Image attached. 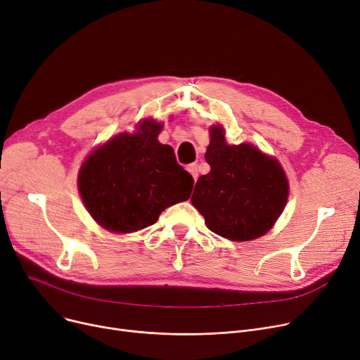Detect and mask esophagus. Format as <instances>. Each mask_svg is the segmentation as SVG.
<instances>
[{
  "instance_id": "34e87169",
  "label": "esophagus",
  "mask_w": 360,
  "mask_h": 360,
  "mask_svg": "<svg viewBox=\"0 0 360 360\" xmlns=\"http://www.w3.org/2000/svg\"><path fill=\"white\" fill-rule=\"evenodd\" d=\"M188 172H190L191 175H193V178L194 179H197L198 178V165L197 163H191V165H188Z\"/></svg>"
}]
</instances>
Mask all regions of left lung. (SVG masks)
<instances>
[{"mask_svg":"<svg viewBox=\"0 0 360 360\" xmlns=\"http://www.w3.org/2000/svg\"><path fill=\"white\" fill-rule=\"evenodd\" d=\"M205 162L210 172L198 178L191 201L207 228L231 240H251L267 233L289 194L278 162L251 144H226L219 125L210 129Z\"/></svg>","mask_w":360,"mask_h":360,"instance_id":"1","label":"left lung"}]
</instances>
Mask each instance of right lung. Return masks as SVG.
<instances>
[{
  "mask_svg": "<svg viewBox=\"0 0 360 360\" xmlns=\"http://www.w3.org/2000/svg\"><path fill=\"white\" fill-rule=\"evenodd\" d=\"M162 129L143 121L134 134L113 137L86 159L79 188L90 216L110 232L129 233L155 224L169 205L190 198L194 178L160 144Z\"/></svg>",
  "mask_w": 360,
  "mask_h": 360,
  "instance_id": "add662e5",
  "label": "right lung"
}]
</instances>
